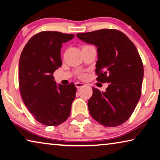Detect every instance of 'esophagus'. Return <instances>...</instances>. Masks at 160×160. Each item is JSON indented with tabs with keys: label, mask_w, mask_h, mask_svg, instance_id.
<instances>
[{
	"label": "esophagus",
	"mask_w": 160,
	"mask_h": 160,
	"mask_svg": "<svg viewBox=\"0 0 160 160\" xmlns=\"http://www.w3.org/2000/svg\"><path fill=\"white\" fill-rule=\"evenodd\" d=\"M75 85L76 88H77L78 89H79V88H82V87H84V86H85V84H84V83H82V82H76L75 83Z\"/></svg>",
	"instance_id": "obj_1"
}]
</instances>
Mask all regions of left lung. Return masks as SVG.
I'll use <instances>...</instances> for the list:
<instances>
[{"label": "left lung", "instance_id": "left-lung-1", "mask_svg": "<svg viewBox=\"0 0 160 160\" xmlns=\"http://www.w3.org/2000/svg\"><path fill=\"white\" fill-rule=\"evenodd\" d=\"M97 47V80L109 83L105 92L92 88L88 102L91 116L102 125L117 127L130 118L140 98L143 64L135 45L118 30L102 29L78 33Z\"/></svg>", "mask_w": 160, "mask_h": 160}]
</instances>
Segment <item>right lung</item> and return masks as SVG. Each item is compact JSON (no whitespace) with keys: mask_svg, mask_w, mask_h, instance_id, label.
I'll list each match as a JSON object with an SVG mask.
<instances>
[{"mask_svg":"<svg viewBox=\"0 0 160 160\" xmlns=\"http://www.w3.org/2000/svg\"><path fill=\"white\" fill-rule=\"evenodd\" d=\"M74 37L56 31L40 32L28 40L20 57L18 80L22 101L35 120L45 125H59L70 116L75 86L73 83L58 85L52 74L62 65V43Z\"/></svg>","mask_w":160,"mask_h":160,"instance_id":"right-lung-1","label":"right lung"}]
</instances>
